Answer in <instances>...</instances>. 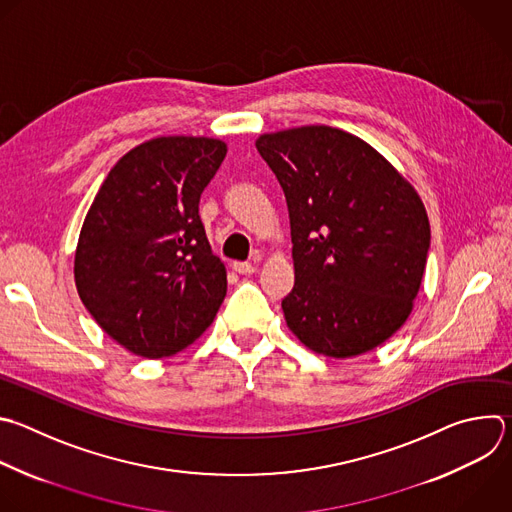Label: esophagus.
Here are the masks:
<instances>
[{
	"label": "esophagus",
	"mask_w": 512,
	"mask_h": 512,
	"mask_svg": "<svg viewBox=\"0 0 512 512\" xmlns=\"http://www.w3.org/2000/svg\"><path fill=\"white\" fill-rule=\"evenodd\" d=\"M233 271L239 273V275H253L257 271V265L255 263H245V261H235Z\"/></svg>",
	"instance_id": "34e87169"
}]
</instances>
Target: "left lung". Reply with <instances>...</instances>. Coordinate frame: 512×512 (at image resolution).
Wrapping results in <instances>:
<instances>
[{
  "mask_svg": "<svg viewBox=\"0 0 512 512\" xmlns=\"http://www.w3.org/2000/svg\"><path fill=\"white\" fill-rule=\"evenodd\" d=\"M287 201L295 285L289 329L315 354L352 358L394 335L412 311L430 249L414 187L362 138L331 126L255 142Z\"/></svg>",
  "mask_w": 512,
  "mask_h": 512,
  "instance_id": "obj_1",
  "label": "left lung"
}]
</instances>
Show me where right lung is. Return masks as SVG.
I'll list each match as a JSON object with an SVG mask.
<instances>
[{"mask_svg": "<svg viewBox=\"0 0 512 512\" xmlns=\"http://www.w3.org/2000/svg\"><path fill=\"white\" fill-rule=\"evenodd\" d=\"M227 154L223 140L160 136L126 152L84 219L74 277L96 323L128 352L173 356L213 323L227 271L199 201Z\"/></svg>", "mask_w": 512, "mask_h": 512, "instance_id": "add662e5", "label": "right lung"}]
</instances>
